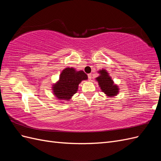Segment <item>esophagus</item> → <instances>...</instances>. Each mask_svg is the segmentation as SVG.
Instances as JSON below:
<instances>
[{
    "label": "esophagus",
    "mask_w": 161,
    "mask_h": 161,
    "mask_svg": "<svg viewBox=\"0 0 161 161\" xmlns=\"http://www.w3.org/2000/svg\"><path fill=\"white\" fill-rule=\"evenodd\" d=\"M88 79H89V80H91L92 79V75L91 74L88 75Z\"/></svg>",
    "instance_id": "1"
}]
</instances>
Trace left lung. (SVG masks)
Segmentation results:
<instances>
[{
	"mask_svg": "<svg viewBox=\"0 0 161 161\" xmlns=\"http://www.w3.org/2000/svg\"><path fill=\"white\" fill-rule=\"evenodd\" d=\"M101 76L97 78L102 91L108 96H114L118 94V88L114 85V82L109 76L108 73L105 70L100 71Z\"/></svg>",
	"mask_w": 161,
	"mask_h": 161,
	"instance_id": "8db88e82",
	"label": "left lung"
}]
</instances>
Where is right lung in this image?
<instances>
[{
  "mask_svg": "<svg viewBox=\"0 0 161 161\" xmlns=\"http://www.w3.org/2000/svg\"><path fill=\"white\" fill-rule=\"evenodd\" d=\"M86 79L87 75L83 71L76 72L72 68H66L61 73L59 81L53 85V92L58 99L69 100L76 92L80 82Z\"/></svg>",
  "mask_w": 161,
  "mask_h": 161,
  "instance_id": "right-lung-1",
  "label": "right lung"
}]
</instances>
